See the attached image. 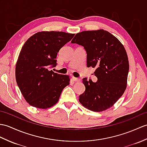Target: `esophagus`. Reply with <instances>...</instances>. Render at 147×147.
Instances as JSON below:
<instances>
[{
	"label": "esophagus",
	"mask_w": 147,
	"mask_h": 147,
	"mask_svg": "<svg viewBox=\"0 0 147 147\" xmlns=\"http://www.w3.org/2000/svg\"><path fill=\"white\" fill-rule=\"evenodd\" d=\"M72 80L74 81H80V80L79 79V78H74V77H72Z\"/></svg>",
	"instance_id": "34e87169"
}]
</instances>
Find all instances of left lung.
<instances>
[{"mask_svg": "<svg viewBox=\"0 0 147 147\" xmlns=\"http://www.w3.org/2000/svg\"><path fill=\"white\" fill-rule=\"evenodd\" d=\"M71 43L84 47L87 54V67L96 68V83L84 78L85 91L80 95V103L93 111L110 108L127 88L129 71L127 54L117 37L103 29L78 33Z\"/></svg>", "mask_w": 147, "mask_h": 147, "instance_id": "left-lung-1", "label": "left lung"}]
</instances>
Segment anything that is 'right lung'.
I'll return each mask as SVG.
<instances>
[{"label":"right lung","mask_w":147,"mask_h":147,"mask_svg":"<svg viewBox=\"0 0 147 147\" xmlns=\"http://www.w3.org/2000/svg\"><path fill=\"white\" fill-rule=\"evenodd\" d=\"M74 36L59 31L39 32L24 44L17 61L16 79L30 105L42 109L53 107L69 85V76L54 73L49 68L57 65L59 51Z\"/></svg>","instance_id":"add662e5"}]
</instances>
